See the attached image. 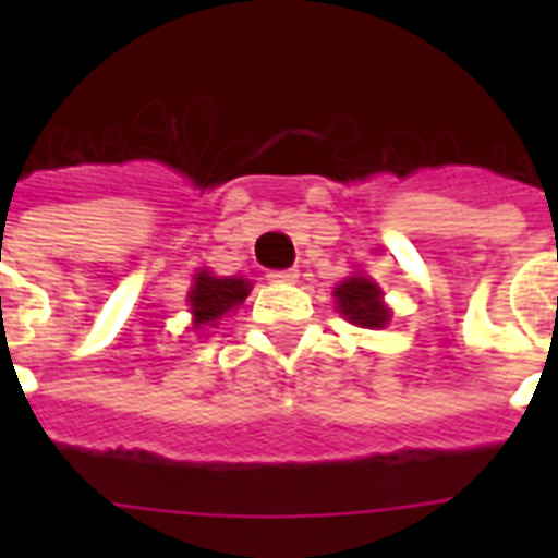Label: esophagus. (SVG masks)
I'll return each mask as SVG.
<instances>
[{
  "mask_svg": "<svg viewBox=\"0 0 558 558\" xmlns=\"http://www.w3.org/2000/svg\"><path fill=\"white\" fill-rule=\"evenodd\" d=\"M266 278L275 280V283H295L298 269H275V271H269Z\"/></svg>",
  "mask_w": 558,
  "mask_h": 558,
  "instance_id": "1",
  "label": "esophagus"
}]
</instances>
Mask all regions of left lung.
I'll return each mask as SVG.
<instances>
[{
	"label": "left lung",
	"mask_w": 558,
	"mask_h": 558,
	"mask_svg": "<svg viewBox=\"0 0 558 558\" xmlns=\"http://www.w3.org/2000/svg\"><path fill=\"white\" fill-rule=\"evenodd\" d=\"M336 301L344 318L359 327H385L390 318L388 306L381 304L379 287L367 278H350L336 289Z\"/></svg>",
	"instance_id": "left-lung-1"
}]
</instances>
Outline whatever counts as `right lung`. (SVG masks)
Segmentation results:
<instances>
[{
    "label": "right lung",
    "instance_id": "add662e5",
    "mask_svg": "<svg viewBox=\"0 0 558 558\" xmlns=\"http://www.w3.org/2000/svg\"><path fill=\"white\" fill-rule=\"evenodd\" d=\"M248 280L243 278H210L208 271H202L191 289V306L196 315V327L202 324H217V318L240 306L248 295Z\"/></svg>",
    "mask_w": 558,
    "mask_h": 558
}]
</instances>
